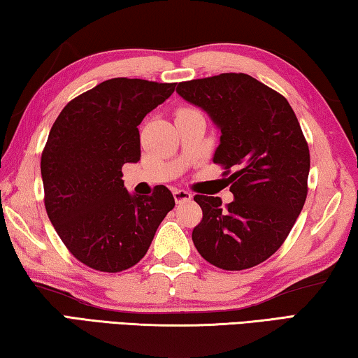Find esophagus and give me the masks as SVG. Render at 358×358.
Masks as SVG:
<instances>
[{
  "instance_id": "34e87169",
  "label": "esophagus",
  "mask_w": 358,
  "mask_h": 358,
  "mask_svg": "<svg viewBox=\"0 0 358 358\" xmlns=\"http://www.w3.org/2000/svg\"><path fill=\"white\" fill-rule=\"evenodd\" d=\"M173 195H174V200H176V203H185V201H190L192 198H193V195L190 192H187V190H180V189H174L173 190Z\"/></svg>"
}]
</instances>
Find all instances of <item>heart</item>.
<instances>
[{
  "mask_svg": "<svg viewBox=\"0 0 358 358\" xmlns=\"http://www.w3.org/2000/svg\"><path fill=\"white\" fill-rule=\"evenodd\" d=\"M184 110H185V109H184Z\"/></svg>",
  "mask_w": 358,
  "mask_h": 358,
  "instance_id": "obj_1",
  "label": "heart"
}]
</instances>
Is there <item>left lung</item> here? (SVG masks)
I'll return each instance as SVG.
<instances>
[{"mask_svg":"<svg viewBox=\"0 0 358 358\" xmlns=\"http://www.w3.org/2000/svg\"><path fill=\"white\" fill-rule=\"evenodd\" d=\"M176 92L220 130L213 160L225 168L234 196L222 206L219 196L195 195L203 219L193 244L227 271L259 265L282 245L306 201L311 158L294 109L243 73L179 82Z\"/></svg>","mask_w":358,"mask_h":358,"instance_id":"1","label":"left lung"}]
</instances>
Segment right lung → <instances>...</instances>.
Wrapping results in <instances>:
<instances>
[{
  "mask_svg": "<svg viewBox=\"0 0 358 358\" xmlns=\"http://www.w3.org/2000/svg\"><path fill=\"white\" fill-rule=\"evenodd\" d=\"M174 87L104 80L71 99L50 128L41 157L47 215L68 250L96 271L136 265L174 208L165 185L138 196L122 180V166L141 158L138 125Z\"/></svg>",
  "mask_w": 358,
  "mask_h": 358,
  "instance_id": "obj_1",
  "label": "right lung"
}]
</instances>
